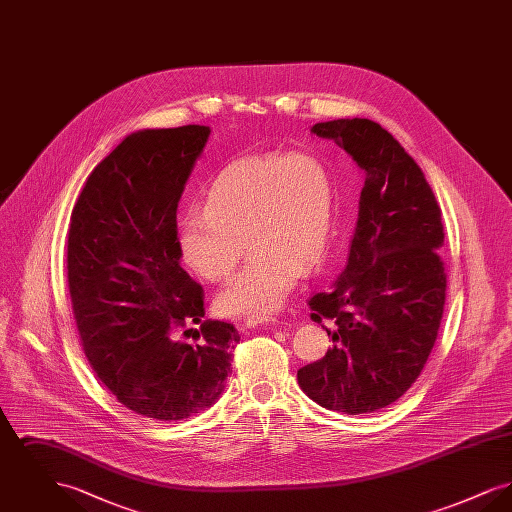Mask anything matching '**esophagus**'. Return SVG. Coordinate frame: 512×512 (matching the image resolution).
Masks as SVG:
<instances>
[{"mask_svg":"<svg viewBox=\"0 0 512 512\" xmlns=\"http://www.w3.org/2000/svg\"><path fill=\"white\" fill-rule=\"evenodd\" d=\"M270 322H276V318L268 317V315H257V317L244 318L245 328H257V326H263V324H270Z\"/></svg>","mask_w":512,"mask_h":512,"instance_id":"34e87169","label":"esophagus"}]
</instances>
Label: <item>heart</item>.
Wrapping results in <instances>:
<instances>
[{
    "instance_id": "1",
    "label": "heart",
    "mask_w": 512,
    "mask_h": 512,
    "mask_svg": "<svg viewBox=\"0 0 512 512\" xmlns=\"http://www.w3.org/2000/svg\"><path fill=\"white\" fill-rule=\"evenodd\" d=\"M336 228V186L328 165L313 153H265L222 167L203 205L178 220L182 261L205 280L230 276L244 253L251 257L222 290V315H267L280 309L301 272L328 257Z\"/></svg>"
}]
</instances>
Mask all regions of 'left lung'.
<instances>
[{
  "label": "left lung",
  "instance_id": "obj_1",
  "mask_svg": "<svg viewBox=\"0 0 512 512\" xmlns=\"http://www.w3.org/2000/svg\"><path fill=\"white\" fill-rule=\"evenodd\" d=\"M365 172L349 259L328 292L309 299L332 349L297 370L330 411H378L409 390L438 338L447 274L441 209L424 172L386 128L368 119L317 122Z\"/></svg>",
  "mask_w": 512,
  "mask_h": 512
}]
</instances>
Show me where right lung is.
I'll return each mask as SVG.
<instances>
[{"instance_id": "right-lung-1", "label": "right lung", "mask_w": 512, "mask_h": 512, "mask_svg": "<svg viewBox=\"0 0 512 512\" xmlns=\"http://www.w3.org/2000/svg\"><path fill=\"white\" fill-rule=\"evenodd\" d=\"M211 128L138 130L88 176L71 215L67 270L84 353L126 409L182 420L215 405L240 341L203 320V288L180 267L176 209ZM200 326L197 344L180 335Z\"/></svg>"}]
</instances>
